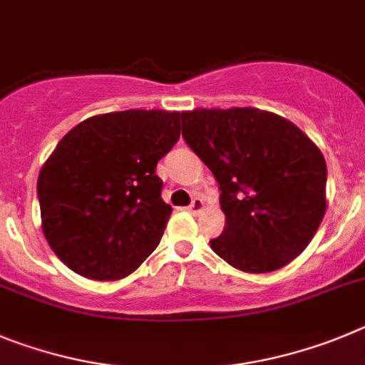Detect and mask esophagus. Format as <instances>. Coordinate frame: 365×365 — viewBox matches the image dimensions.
Here are the masks:
<instances>
[{
	"mask_svg": "<svg viewBox=\"0 0 365 365\" xmlns=\"http://www.w3.org/2000/svg\"><path fill=\"white\" fill-rule=\"evenodd\" d=\"M202 209H203V200L198 198V196H196V198H192L190 205L187 207V211H189L190 215H198V212L202 211Z\"/></svg>",
	"mask_w": 365,
	"mask_h": 365,
	"instance_id": "1",
	"label": "esophagus"
}]
</instances>
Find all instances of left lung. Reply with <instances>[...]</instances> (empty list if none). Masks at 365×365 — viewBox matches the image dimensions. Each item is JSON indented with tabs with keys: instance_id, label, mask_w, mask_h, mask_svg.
<instances>
[{
	"instance_id": "1",
	"label": "left lung",
	"mask_w": 365,
	"mask_h": 365,
	"mask_svg": "<svg viewBox=\"0 0 365 365\" xmlns=\"http://www.w3.org/2000/svg\"><path fill=\"white\" fill-rule=\"evenodd\" d=\"M187 145L220 185L225 227L211 249L232 267L271 272L294 260L326 215L327 167L294 123L252 107L182 113Z\"/></svg>"
}]
</instances>
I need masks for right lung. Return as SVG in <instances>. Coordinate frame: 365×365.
Listing matches in <instances>:
<instances>
[{
  "mask_svg": "<svg viewBox=\"0 0 365 365\" xmlns=\"http://www.w3.org/2000/svg\"><path fill=\"white\" fill-rule=\"evenodd\" d=\"M182 116L98 114L61 138L39 170L38 200L45 238L68 269L120 280L158 247L173 209L156 165L178 142Z\"/></svg>",
  "mask_w": 365,
  "mask_h": 365,
  "instance_id": "add662e5",
  "label": "right lung"
}]
</instances>
